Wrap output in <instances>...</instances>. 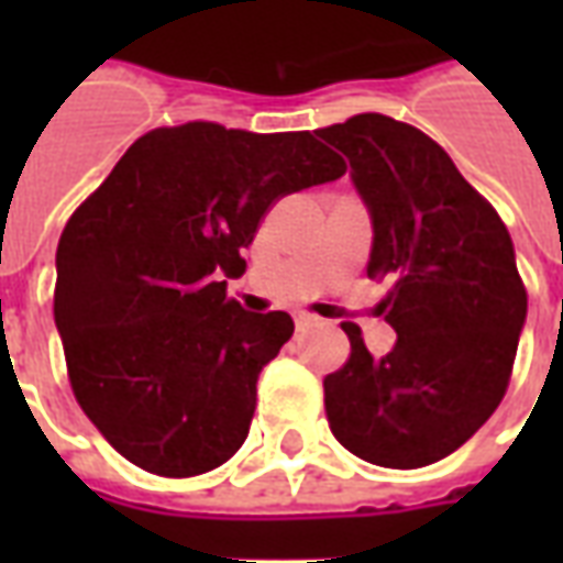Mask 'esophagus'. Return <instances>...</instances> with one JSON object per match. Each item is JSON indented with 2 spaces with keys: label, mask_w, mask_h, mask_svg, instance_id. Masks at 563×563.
Returning <instances> with one entry per match:
<instances>
[{
  "label": "esophagus",
  "mask_w": 563,
  "mask_h": 563,
  "mask_svg": "<svg viewBox=\"0 0 563 563\" xmlns=\"http://www.w3.org/2000/svg\"><path fill=\"white\" fill-rule=\"evenodd\" d=\"M295 325H298V329H310V325H319V317L307 313V310H298V313H295Z\"/></svg>",
  "instance_id": "34e87169"
}]
</instances>
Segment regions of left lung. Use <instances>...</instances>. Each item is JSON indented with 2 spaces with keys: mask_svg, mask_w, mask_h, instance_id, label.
<instances>
[{
  "mask_svg": "<svg viewBox=\"0 0 563 563\" xmlns=\"http://www.w3.org/2000/svg\"><path fill=\"white\" fill-rule=\"evenodd\" d=\"M353 165L374 220L367 277H389L379 301L398 331L371 355L343 325L350 358L322 379L331 434L358 459L413 471L467 443L507 395L528 292L492 201L422 129L355 114L317 129Z\"/></svg>",
  "mask_w": 563,
  "mask_h": 563,
  "instance_id": "1",
  "label": "left lung"
}]
</instances>
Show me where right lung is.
<instances>
[{
  "label": "right lung",
  "mask_w": 563,
  "mask_h": 563,
  "mask_svg": "<svg viewBox=\"0 0 563 563\" xmlns=\"http://www.w3.org/2000/svg\"><path fill=\"white\" fill-rule=\"evenodd\" d=\"M346 162L313 132L208 120L141 135L68 217L54 319L71 391L111 446L156 476H198L246 440L256 383L295 322L225 292L283 196Z\"/></svg>",
  "instance_id": "add662e5"
}]
</instances>
